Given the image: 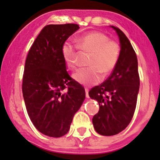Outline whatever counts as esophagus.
Listing matches in <instances>:
<instances>
[{
	"instance_id": "obj_1",
	"label": "esophagus",
	"mask_w": 160,
	"mask_h": 160,
	"mask_svg": "<svg viewBox=\"0 0 160 160\" xmlns=\"http://www.w3.org/2000/svg\"><path fill=\"white\" fill-rule=\"evenodd\" d=\"M88 91H89L88 88H85V94H86V98H89Z\"/></svg>"
}]
</instances>
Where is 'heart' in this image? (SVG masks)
<instances>
[{
    "instance_id": "obj_1",
    "label": "heart",
    "mask_w": 160,
    "mask_h": 160,
    "mask_svg": "<svg viewBox=\"0 0 160 160\" xmlns=\"http://www.w3.org/2000/svg\"><path fill=\"white\" fill-rule=\"evenodd\" d=\"M78 48L91 53L88 65L81 68L72 75L73 78L82 85L98 84L101 75L109 74L117 66L120 57L119 44L103 33L92 32L78 38V46L66 41L62 46V54L66 66L73 69L78 64Z\"/></svg>"
}]
</instances>
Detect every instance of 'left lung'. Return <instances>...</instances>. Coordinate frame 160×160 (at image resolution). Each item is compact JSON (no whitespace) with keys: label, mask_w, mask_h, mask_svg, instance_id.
Here are the masks:
<instances>
[{"label":"left lung","mask_w":160,"mask_h":160,"mask_svg":"<svg viewBox=\"0 0 160 160\" xmlns=\"http://www.w3.org/2000/svg\"><path fill=\"white\" fill-rule=\"evenodd\" d=\"M111 27L119 38V62L109 78L88 93L100 106L92 119L94 128L104 136L119 134L129 125L136 108L140 86L135 51L124 32L117 27Z\"/></svg>","instance_id":"8db88e82"}]
</instances>
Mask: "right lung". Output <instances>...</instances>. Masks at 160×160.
Masks as SVG:
<instances>
[{"label":"right lung","mask_w":160,"mask_h":160,"mask_svg":"<svg viewBox=\"0 0 160 160\" xmlns=\"http://www.w3.org/2000/svg\"><path fill=\"white\" fill-rule=\"evenodd\" d=\"M78 28L72 23L44 26L26 57L22 89L27 112L34 126L49 137L69 132L85 98V88L69 75L62 54L63 43Z\"/></svg>","instance_id":"right-lung-1"}]
</instances>
